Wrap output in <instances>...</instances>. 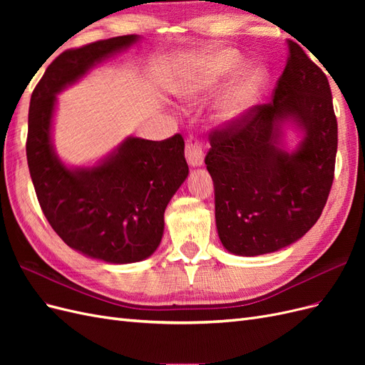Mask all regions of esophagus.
I'll return each instance as SVG.
<instances>
[{
	"mask_svg": "<svg viewBox=\"0 0 365 365\" xmlns=\"http://www.w3.org/2000/svg\"><path fill=\"white\" fill-rule=\"evenodd\" d=\"M185 160L192 168H200L204 164V150L201 143L195 137H190L185 143Z\"/></svg>",
	"mask_w": 365,
	"mask_h": 365,
	"instance_id": "obj_1",
	"label": "esophagus"
}]
</instances>
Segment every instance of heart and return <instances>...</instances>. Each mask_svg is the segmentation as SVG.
Here are the masks:
<instances>
[{
  "label": "heart",
  "instance_id": "1",
  "mask_svg": "<svg viewBox=\"0 0 365 365\" xmlns=\"http://www.w3.org/2000/svg\"><path fill=\"white\" fill-rule=\"evenodd\" d=\"M244 65L235 50L219 48L207 51L185 65L184 71L173 83V94L185 102H195L216 90L225 77ZM269 71L263 65L239 71L220 93L215 115L220 125H240L254 113L267 91Z\"/></svg>",
  "mask_w": 365,
  "mask_h": 365
}]
</instances>
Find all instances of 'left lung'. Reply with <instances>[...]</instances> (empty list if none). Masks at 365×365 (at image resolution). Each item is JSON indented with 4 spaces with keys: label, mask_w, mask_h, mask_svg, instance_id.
<instances>
[{
    "label": "left lung",
    "mask_w": 365,
    "mask_h": 365,
    "mask_svg": "<svg viewBox=\"0 0 365 365\" xmlns=\"http://www.w3.org/2000/svg\"><path fill=\"white\" fill-rule=\"evenodd\" d=\"M299 141L287 146L289 130ZM205 157L224 248L256 257L311 230L334 182L338 125L326 74L295 42L269 105L215 132Z\"/></svg>",
    "instance_id": "8db88e82"
}]
</instances>
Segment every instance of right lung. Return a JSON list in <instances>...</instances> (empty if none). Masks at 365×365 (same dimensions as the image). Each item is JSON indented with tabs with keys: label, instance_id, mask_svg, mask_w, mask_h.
<instances>
[{
	"label": "right lung",
	"instance_id": "1",
	"mask_svg": "<svg viewBox=\"0 0 365 365\" xmlns=\"http://www.w3.org/2000/svg\"><path fill=\"white\" fill-rule=\"evenodd\" d=\"M141 39L126 35L63 51L30 98L27 163L43 215L70 248L113 264L150 257L161 244L164 212L189 175L184 140L126 137L90 165H70L53 140L58 94L96 65Z\"/></svg>",
	"mask_w": 365,
	"mask_h": 365
}]
</instances>
